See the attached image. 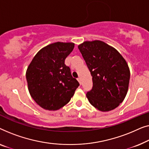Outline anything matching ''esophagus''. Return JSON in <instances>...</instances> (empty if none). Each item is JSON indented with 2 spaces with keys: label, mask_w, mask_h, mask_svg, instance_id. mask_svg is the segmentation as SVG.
<instances>
[{
  "label": "esophagus",
  "mask_w": 149,
  "mask_h": 149,
  "mask_svg": "<svg viewBox=\"0 0 149 149\" xmlns=\"http://www.w3.org/2000/svg\"><path fill=\"white\" fill-rule=\"evenodd\" d=\"M77 81H79V84H81V78L80 77H78V78H77Z\"/></svg>",
  "instance_id": "obj_1"
}]
</instances>
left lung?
Here are the masks:
<instances>
[{"mask_svg": "<svg viewBox=\"0 0 149 149\" xmlns=\"http://www.w3.org/2000/svg\"><path fill=\"white\" fill-rule=\"evenodd\" d=\"M78 49L93 76V88L86 93L90 103L100 111L116 109L128 90L130 72L125 60L100 40L84 42Z\"/></svg>", "mask_w": 149, "mask_h": 149, "instance_id": "8db88e82", "label": "left lung"}]
</instances>
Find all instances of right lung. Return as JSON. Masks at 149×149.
<instances>
[{
	"label": "right lung",
	"mask_w": 149,
	"mask_h": 149,
	"mask_svg": "<svg viewBox=\"0 0 149 149\" xmlns=\"http://www.w3.org/2000/svg\"><path fill=\"white\" fill-rule=\"evenodd\" d=\"M74 48L72 42H54L38 52L26 71L28 90L36 103L56 111L68 104L79 84L65 60Z\"/></svg>",
	"instance_id": "right-lung-1"
}]
</instances>
